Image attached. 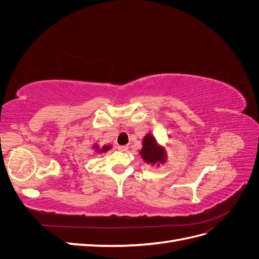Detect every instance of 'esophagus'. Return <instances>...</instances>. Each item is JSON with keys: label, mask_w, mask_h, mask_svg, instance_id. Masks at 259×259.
<instances>
[{"label": "esophagus", "mask_w": 259, "mask_h": 259, "mask_svg": "<svg viewBox=\"0 0 259 259\" xmlns=\"http://www.w3.org/2000/svg\"><path fill=\"white\" fill-rule=\"evenodd\" d=\"M127 149H128L127 146H117V150L120 151H126Z\"/></svg>", "instance_id": "34e87169"}]
</instances>
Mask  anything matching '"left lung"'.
<instances>
[{
  "instance_id": "8db88e82",
  "label": "left lung",
  "mask_w": 259,
  "mask_h": 259,
  "mask_svg": "<svg viewBox=\"0 0 259 259\" xmlns=\"http://www.w3.org/2000/svg\"><path fill=\"white\" fill-rule=\"evenodd\" d=\"M139 153L145 162L151 163L153 165L159 163H164L166 160L165 150L162 147H159V145L156 144L155 138L151 134L145 136L143 148Z\"/></svg>"
}]
</instances>
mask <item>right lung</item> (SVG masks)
<instances>
[{"label":"right lung","mask_w":259,"mask_h":259,"mask_svg":"<svg viewBox=\"0 0 259 259\" xmlns=\"http://www.w3.org/2000/svg\"><path fill=\"white\" fill-rule=\"evenodd\" d=\"M94 148L96 149L97 152H106V151L109 150V149L111 148V146H104L103 148H99L97 145H95V146H94Z\"/></svg>","instance_id":"add662e5"}]
</instances>
